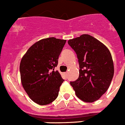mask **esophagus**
<instances>
[{"mask_svg":"<svg viewBox=\"0 0 125 125\" xmlns=\"http://www.w3.org/2000/svg\"><path fill=\"white\" fill-rule=\"evenodd\" d=\"M63 75H64V76L65 78H67V75H68V73L67 72V73H63Z\"/></svg>","mask_w":125,"mask_h":125,"instance_id":"obj_1","label":"esophagus"}]
</instances>
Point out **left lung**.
<instances>
[{
	"label": "left lung",
	"mask_w": 125,
	"mask_h": 125,
	"mask_svg": "<svg viewBox=\"0 0 125 125\" xmlns=\"http://www.w3.org/2000/svg\"><path fill=\"white\" fill-rule=\"evenodd\" d=\"M68 44L78 59L79 77L70 84L76 95L85 102L101 98L110 86L114 76V63L108 48L89 34L69 40Z\"/></svg>",
	"instance_id": "8db88e82"
}]
</instances>
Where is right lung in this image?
Here are the masks:
<instances>
[{"mask_svg":"<svg viewBox=\"0 0 125 125\" xmlns=\"http://www.w3.org/2000/svg\"><path fill=\"white\" fill-rule=\"evenodd\" d=\"M65 42V40L54 37L42 39L34 43L21 60L22 85L29 98L38 105H48L58 96L64 80L54 69Z\"/></svg>","mask_w":125,"mask_h":125,"instance_id":"obj_1","label":"right lung"}]
</instances>
